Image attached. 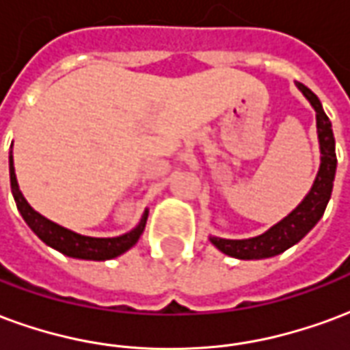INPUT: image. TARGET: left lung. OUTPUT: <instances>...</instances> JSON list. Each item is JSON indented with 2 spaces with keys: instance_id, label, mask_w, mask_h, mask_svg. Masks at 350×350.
Here are the masks:
<instances>
[{
  "instance_id": "8db88e82",
  "label": "left lung",
  "mask_w": 350,
  "mask_h": 350,
  "mask_svg": "<svg viewBox=\"0 0 350 350\" xmlns=\"http://www.w3.org/2000/svg\"><path fill=\"white\" fill-rule=\"evenodd\" d=\"M297 88L310 100L317 117V136L319 147H321V165H319L317 177L302 203L293 213L287 214L282 221H278L276 226H272L269 231H265L259 237L242 239V241L211 237V242L226 256L237 257V259H267V257L280 256L285 250H289L291 246L302 241L325 214L326 205L332 196L336 165H338L332 122L326 117L317 94L300 81H297Z\"/></svg>"
}]
</instances>
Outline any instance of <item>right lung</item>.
Listing matches in <instances>:
<instances>
[{
    "mask_svg": "<svg viewBox=\"0 0 350 350\" xmlns=\"http://www.w3.org/2000/svg\"><path fill=\"white\" fill-rule=\"evenodd\" d=\"M9 173H11V190L16 201V206L25 224L31 228V231L40 241L46 242L48 246L57 250L61 254L68 257H76V259H88V261H106V259H113L124 254L130 250L144 233L145 221L149 216V211H145L142 220L136 228L129 231V233L121 234V237H111V239H94V237H85V234L74 233L70 229L61 228L52 220L44 218L33 208L25 198L20 192L16 180V173H14V162H12V152L9 157Z\"/></svg>",
    "mask_w": 350,
    "mask_h": 350,
    "instance_id": "1",
    "label": "right lung"
}]
</instances>
